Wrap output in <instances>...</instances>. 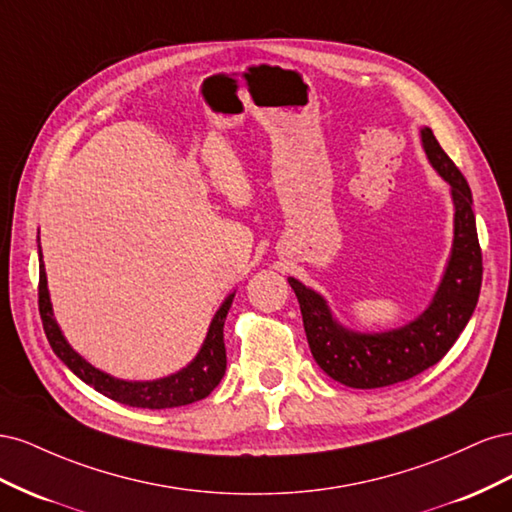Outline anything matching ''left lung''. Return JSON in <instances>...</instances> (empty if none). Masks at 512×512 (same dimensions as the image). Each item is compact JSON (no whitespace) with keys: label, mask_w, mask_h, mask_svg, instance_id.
<instances>
[{"label":"left lung","mask_w":512,"mask_h":512,"mask_svg":"<svg viewBox=\"0 0 512 512\" xmlns=\"http://www.w3.org/2000/svg\"><path fill=\"white\" fill-rule=\"evenodd\" d=\"M423 151L433 170L451 185L453 245L442 280L429 305L404 327L354 331L339 322L329 301L297 277L288 284L297 294L309 350L324 374L350 389H380L404 382L436 365L466 329L483 282V256L476 235L472 192L466 177L433 136L421 128Z\"/></svg>","instance_id":"1"}]
</instances>
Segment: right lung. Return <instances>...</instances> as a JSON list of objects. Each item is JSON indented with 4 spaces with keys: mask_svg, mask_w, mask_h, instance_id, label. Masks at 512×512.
<instances>
[{
    "mask_svg": "<svg viewBox=\"0 0 512 512\" xmlns=\"http://www.w3.org/2000/svg\"><path fill=\"white\" fill-rule=\"evenodd\" d=\"M38 260H40L38 305H40V318H42L46 339H49L53 352L61 361H64V365L72 371V374L79 376L85 384L94 386V389L104 397L115 399L119 404H126L132 408H149V410L179 408V406L194 404L198 399H205L224 378L226 374L224 322L237 290H232L222 301L220 309L215 312L209 324L203 346H200V350L188 365L175 371V374L156 378V380H121L85 361L83 356L68 344V339L64 331H61L53 314L49 282H46V269L42 262L40 237H38Z\"/></svg>",
    "mask_w": 512,
    "mask_h": 512,
    "instance_id": "right-lung-1",
    "label": "right lung"
}]
</instances>
